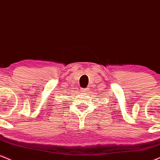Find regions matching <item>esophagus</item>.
Instances as JSON below:
<instances>
[{
    "mask_svg": "<svg viewBox=\"0 0 160 160\" xmlns=\"http://www.w3.org/2000/svg\"><path fill=\"white\" fill-rule=\"evenodd\" d=\"M81 92L82 93H86V92H87V89H86V88H82Z\"/></svg>",
    "mask_w": 160,
    "mask_h": 160,
    "instance_id": "esophagus-1",
    "label": "esophagus"
}]
</instances>
